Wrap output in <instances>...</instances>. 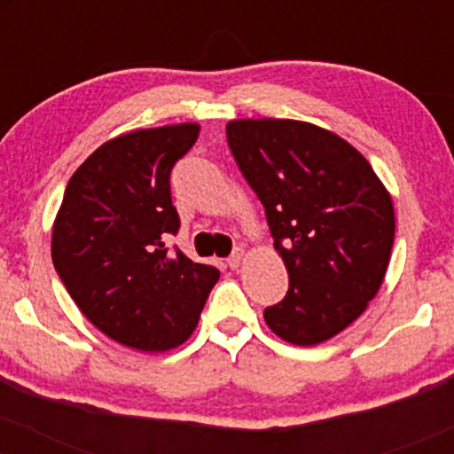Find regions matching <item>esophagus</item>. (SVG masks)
Segmentation results:
<instances>
[{"label":"esophagus","instance_id":"obj_1","mask_svg":"<svg viewBox=\"0 0 454 454\" xmlns=\"http://www.w3.org/2000/svg\"><path fill=\"white\" fill-rule=\"evenodd\" d=\"M241 260H243V249H237L232 256H228L226 262H228V267H231V269H239V267H241Z\"/></svg>","mask_w":454,"mask_h":454}]
</instances>
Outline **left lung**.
<instances>
[{
  "instance_id": "left-lung-1",
  "label": "left lung",
  "mask_w": 454,
  "mask_h": 454,
  "mask_svg": "<svg viewBox=\"0 0 454 454\" xmlns=\"http://www.w3.org/2000/svg\"><path fill=\"white\" fill-rule=\"evenodd\" d=\"M226 137L288 269V294L264 309V322L294 346L331 340L382 286L393 198L363 153L314 123L232 119Z\"/></svg>"
}]
</instances>
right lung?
Here are the masks:
<instances>
[{
  "instance_id": "obj_1",
  "label": "right lung",
  "mask_w": 454,
  "mask_h": 454,
  "mask_svg": "<svg viewBox=\"0 0 454 454\" xmlns=\"http://www.w3.org/2000/svg\"><path fill=\"white\" fill-rule=\"evenodd\" d=\"M198 123L145 128L100 145L67 181L51 256L78 309L121 346L166 352L190 340L220 270L168 254L179 231L170 170Z\"/></svg>"
}]
</instances>
